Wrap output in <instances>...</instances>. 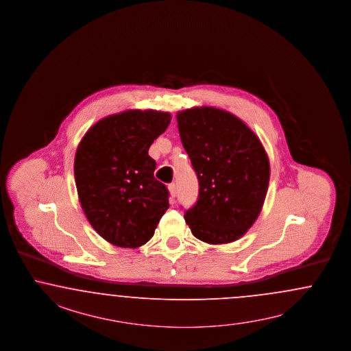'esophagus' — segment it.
I'll list each match as a JSON object with an SVG mask.
<instances>
[{
	"label": "esophagus",
	"mask_w": 351,
	"mask_h": 351,
	"mask_svg": "<svg viewBox=\"0 0 351 351\" xmlns=\"http://www.w3.org/2000/svg\"><path fill=\"white\" fill-rule=\"evenodd\" d=\"M168 189H169L170 196L176 197V195H177V186H176V183H170Z\"/></svg>",
	"instance_id": "1"
}]
</instances>
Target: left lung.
Returning a JSON list of instances; mask_svg holds the SVG:
<instances>
[{"label":"left lung","instance_id":"8db88e82","mask_svg":"<svg viewBox=\"0 0 351 351\" xmlns=\"http://www.w3.org/2000/svg\"><path fill=\"white\" fill-rule=\"evenodd\" d=\"M182 145L199 181V199L184 219L208 244L241 238L260 215L269 180V158L237 116L215 107L177 113Z\"/></svg>","mask_w":351,"mask_h":351}]
</instances>
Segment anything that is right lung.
Instances as JSON below:
<instances>
[{
	"label": "right lung",
	"instance_id": "add662e5",
	"mask_svg": "<svg viewBox=\"0 0 351 351\" xmlns=\"http://www.w3.org/2000/svg\"><path fill=\"white\" fill-rule=\"evenodd\" d=\"M170 119L169 112L128 110L99 120L80 142L75 181L81 208L116 247L146 244L169 208V191L154 177L156 162L148 148Z\"/></svg>",
	"mask_w": 351,
	"mask_h": 351
}]
</instances>
